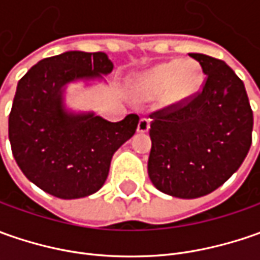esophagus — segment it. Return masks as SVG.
Returning <instances> with one entry per match:
<instances>
[{
    "instance_id": "34e87169",
    "label": "esophagus",
    "mask_w": 260,
    "mask_h": 260,
    "mask_svg": "<svg viewBox=\"0 0 260 260\" xmlns=\"http://www.w3.org/2000/svg\"><path fill=\"white\" fill-rule=\"evenodd\" d=\"M149 128H150V118L142 117V118L139 120V124H137V132H139V133H146Z\"/></svg>"
}]
</instances>
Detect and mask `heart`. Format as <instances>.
<instances>
[{
    "mask_svg": "<svg viewBox=\"0 0 260 260\" xmlns=\"http://www.w3.org/2000/svg\"><path fill=\"white\" fill-rule=\"evenodd\" d=\"M203 85L200 66L194 60H172L153 66L136 81L137 94L143 98H155L162 94L166 105H178L189 101Z\"/></svg>",
    "mask_w": 260,
    "mask_h": 260,
    "instance_id": "b5f03b06",
    "label": "heart"
}]
</instances>
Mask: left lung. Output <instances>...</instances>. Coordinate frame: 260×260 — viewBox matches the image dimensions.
<instances>
[{
  "label": "left lung",
  "mask_w": 260,
  "mask_h": 260,
  "mask_svg": "<svg viewBox=\"0 0 260 260\" xmlns=\"http://www.w3.org/2000/svg\"><path fill=\"white\" fill-rule=\"evenodd\" d=\"M204 75L203 89L189 101L150 117L152 184L176 198L213 192L243 164L252 145L253 113L245 85L223 60L189 53Z\"/></svg>",
  "instance_id": "1"
}]
</instances>
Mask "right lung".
Here are the masks:
<instances>
[{
  "mask_svg": "<svg viewBox=\"0 0 260 260\" xmlns=\"http://www.w3.org/2000/svg\"><path fill=\"white\" fill-rule=\"evenodd\" d=\"M113 68L104 52L71 50L40 60L18 81L8 117L11 150L25 178L47 194L74 200L96 192L115 150L136 133L139 115L111 123L63 105L66 84L103 78Z\"/></svg>",
  "mask_w": 260,
  "mask_h": 260,
  "instance_id": "1",
  "label": "right lung"
}]
</instances>
